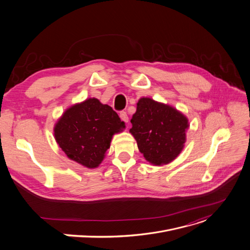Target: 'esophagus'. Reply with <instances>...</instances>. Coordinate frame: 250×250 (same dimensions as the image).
<instances>
[{"label": "esophagus", "instance_id": "esophagus-1", "mask_svg": "<svg viewBox=\"0 0 250 250\" xmlns=\"http://www.w3.org/2000/svg\"><path fill=\"white\" fill-rule=\"evenodd\" d=\"M120 118L123 122L125 123H127L128 122V117H127V113L125 111H121L120 112Z\"/></svg>", "mask_w": 250, "mask_h": 250}]
</instances>
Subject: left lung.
<instances>
[{"instance_id":"left-lung-1","label":"left lung","mask_w":250,"mask_h":250,"mask_svg":"<svg viewBox=\"0 0 250 250\" xmlns=\"http://www.w3.org/2000/svg\"><path fill=\"white\" fill-rule=\"evenodd\" d=\"M130 123L129 132L149 164L167 165L183 151L189 124L184 113L173 106L141 98Z\"/></svg>"}]
</instances>
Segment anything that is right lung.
I'll return each instance as SVG.
<instances>
[{"mask_svg":"<svg viewBox=\"0 0 250 250\" xmlns=\"http://www.w3.org/2000/svg\"><path fill=\"white\" fill-rule=\"evenodd\" d=\"M125 125L109 105L96 98L67 107L54 127L55 140L70 160L87 168L98 167L113 134Z\"/></svg>","mask_w":250,"mask_h":250,"instance_id":"1","label":"right lung"}]
</instances>
